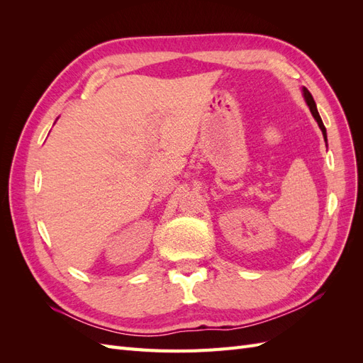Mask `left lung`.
Here are the masks:
<instances>
[{
	"mask_svg": "<svg viewBox=\"0 0 363 363\" xmlns=\"http://www.w3.org/2000/svg\"><path fill=\"white\" fill-rule=\"evenodd\" d=\"M303 95H304V98H306V103H307V106H309V108H311V112H312L313 118L316 119L318 125H320V128H321V131H323V136H324V139L327 140L325 127H324V124H323V119H321L320 113H318V108H316V104H315V101H313V96L311 95V92H309V91L306 89V87H303Z\"/></svg>",
	"mask_w": 363,
	"mask_h": 363,
	"instance_id": "1",
	"label": "left lung"
}]
</instances>
